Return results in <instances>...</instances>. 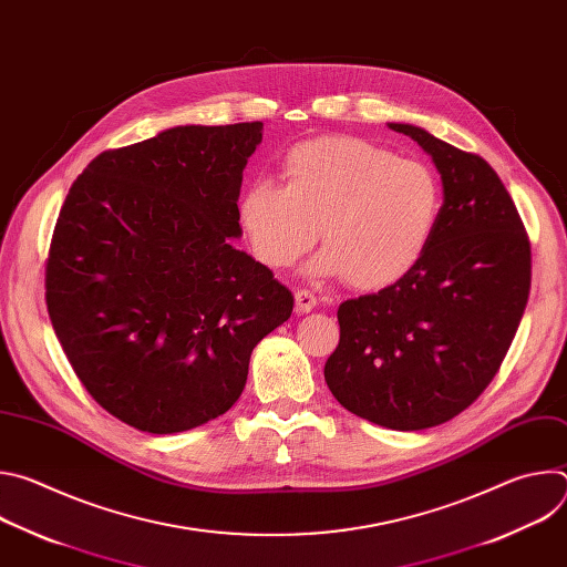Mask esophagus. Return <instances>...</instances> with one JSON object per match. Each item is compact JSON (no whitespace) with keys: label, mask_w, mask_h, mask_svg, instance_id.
<instances>
[{"label":"esophagus","mask_w":567,"mask_h":567,"mask_svg":"<svg viewBox=\"0 0 567 567\" xmlns=\"http://www.w3.org/2000/svg\"><path fill=\"white\" fill-rule=\"evenodd\" d=\"M316 307V296L307 289L296 291V311L298 313H309Z\"/></svg>","instance_id":"34e87169"}]
</instances>
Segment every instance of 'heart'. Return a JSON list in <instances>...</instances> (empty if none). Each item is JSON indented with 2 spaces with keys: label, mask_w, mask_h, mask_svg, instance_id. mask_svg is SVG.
Here are the masks:
<instances>
[{
  "label": "heart",
  "mask_w": 567,
  "mask_h": 567,
  "mask_svg": "<svg viewBox=\"0 0 567 567\" xmlns=\"http://www.w3.org/2000/svg\"><path fill=\"white\" fill-rule=\"evenodd\" d=\"M285 184L254 182L237 217L260 262L296 265L320 235L309 271L381 291L401 282L426 256L442 210L437 177L420 161L357 136H322L293 145Z\"/></svg>",
  "instance_id": "1"
}]
</instances>
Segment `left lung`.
<instances>
[{
  "label": "left lung",
  "instance_id": "left-lung-1",
  "mask_svg": "<svg viewBox=\"0 0 567 567\" xmlns=\"http://www.w3.org/2000/svg\"><path fill=\"white\" fill-rule=\"evenodd\" d=\"M433 158L444 204L417 269L339 307L326 381L350 413L422 431L460 415L496 377L529 296L532 251L496 171L426 130L388 123Z\"/></svg>",
  "mask_w": 567,
  "mask_h": 567
}]
</instances>
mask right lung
<instances>
[{"instance_id": "1", "label": "right lung", "mask_w": 567, "mask_h": 567, "mask_svg": "<svg viewBox=\"0 0 567 567\" xmlns=\"http://www.w3.org/2000/svg\"><path fill=\"white\" fill-rule=\"evenodd\" d=\"M262 123L177 125L99 154L60 210L47 309L87 392L154 435L224 415L293 296L228 237Z\"/></svg>"}]
</instances>
